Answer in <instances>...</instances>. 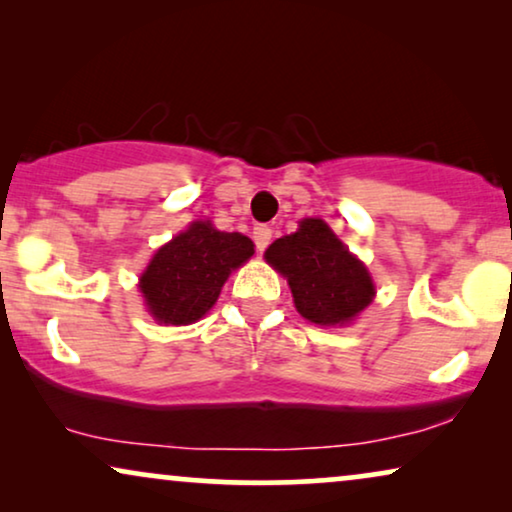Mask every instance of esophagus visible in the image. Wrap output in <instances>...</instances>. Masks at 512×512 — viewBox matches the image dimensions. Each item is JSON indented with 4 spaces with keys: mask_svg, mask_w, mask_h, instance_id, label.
<instances>
[{
    "mask_svg": "<svg viewBox=\"0 0 512 512\" xmlns=\"http://www.w3.org/2000/svg\"><path fill=\"white\" fill-rule=\"evenodd\" d=\"M272 240V228L270 226H256L254 228V242L258 251L268 249V244Z\"/></svg>",
    "mask_w": 512,
    "mask_h": 512,
    "instance_id": "esophagus-1",
    "label": "esophagus"
}]
</instances>
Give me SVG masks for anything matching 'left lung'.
<instances>
[{
    "label": "left lung",
    "instance_id": "1",
    "mask_svg": "<svg viewBox=\"0 0 512 512\" xmlns=\"http://www.w3.org/2000/svg\"><path fill=\"white\" fill-rule=\"evenodd\" d=\"M265 261L282 272L296 310L317 326L349 324L375 298L366 265L321 219L300 221L296 233L270 244Z\"/></svg>",
    "mask_w": 512,
    "mask_h": 512
}]
</instances>
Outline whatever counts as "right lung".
Wrapping results in <instances>:
<instances>
[{
	"label": "right lung",
	"instance_id": "right-lung-1",
	"mask_svg": "<svg viewBox=\"0 0 512 512\" xmlns=\"http://www.w3.org/2000/svg\"><path fill=\"white\" fill-rule=\"evenodd\" d=\"M254 256L242 233H223L212 221H193L163 244L139 277V291L160 324L186 326L205 317L235 268Z\"/></svg>",
	"mask_w": 512,
	"mask_h": 512
}]
</instances>
